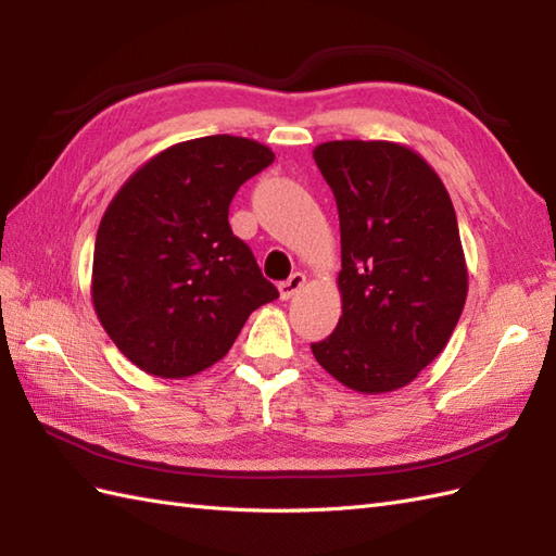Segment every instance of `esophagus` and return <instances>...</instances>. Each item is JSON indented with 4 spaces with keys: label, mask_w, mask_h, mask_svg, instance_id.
I'll return each mask as SVG.
<instances>
[{
    "label": "esophagus",
    "mask_w": 556,
    "mask_h": 556,
    "mask_svg": "<svg viewBox=\"0 0 556 556\" xmlns=\"http://www.w3.org/2000/svg\"><path fill=\"white\" fill-rule=\"evenodd\" d=\"M303 285H305L303 271H293V275L287 281H281V285H279V296L289 301V299L296 296V293L303 289Z\"/></svg>",
    "instance_id": "obj_1"
}]
</instances>
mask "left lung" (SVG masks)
<instances>
[{
	"mask_svg": "<svg viewBox=\"0 0 556 556\" xmlns=\"http://www.w3.org/2000/svg\"><path fill=\"white\" fill-rule=\"evenodd\" d=\"M313 157L341 231V317L313 356L361 394L394 392L440 356L464 311L452 198L418 152L389 140H332Z\"/></svg>",
	"mask_w": 556,
	"mask_h": 556,
	"instance_id": "1",
	"label": "left lung"
}]
</instances>
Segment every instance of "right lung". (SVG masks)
I'll return each instance as SVG.
<instances>
[{
    "label": "right lung",
    "mask_w": 556,
    "mask_h": 556,
    "mask_svg": "<svg viewBox=\"0 0 556 556\" xmlns=\"http://www.w3.org/2000/svg\"><path fill=\"white\" fill-rule=\"evenodd\" d=\"M275 152L239 136L176 143L146 162L100 222L92 305L124 356L179 380L215 365L279 296L229 227V205Z\"/></svg>",
    "instance_id": "right-lung-1"
}]
</instances>
